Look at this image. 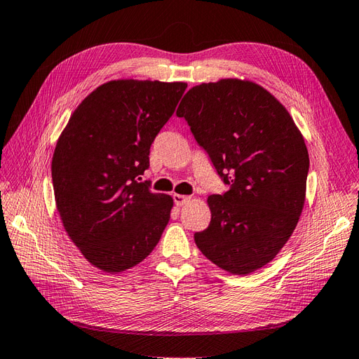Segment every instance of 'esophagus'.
<instances>
[{"mask_svg": "<svg viewBox=\"0 0 359 359\" xmlns=\"http://www.w3.org/2000/svg\"><path fill=\"white\" fill-rule=\"evenodd\" d=\"M172 198H173V202H175V205H178V207H182L184 203L190 201V196H186V195H177V193H175V195H173Z\"/></svg>", "mask_w": 359, "mask_h": 359, "instance_id": "obj_1", "label": "esophagus"}]
</instances>
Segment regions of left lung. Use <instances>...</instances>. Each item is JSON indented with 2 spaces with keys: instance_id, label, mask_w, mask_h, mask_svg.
<instances>
[{
  "instance_id": "1",
  "label": "left lung",
  "mask_w": 359,
  "mask_h": 359,
  "mask_svg": "<svg viewBox=\"0 0 359 359\" xmlns=\"http://www.w3.org/2000/svg\"><path fill=\"white\" fill-rule=\"evenodd\" d=\"M224 184L208 196L211 222L195 232L216 266L248 275L272 261L297 225L309 169L302 134L263 87L241 80L199 84L177 110Z\"/></svg>"
}]
</instances>
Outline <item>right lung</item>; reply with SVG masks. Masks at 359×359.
I'll use <instances>...</instances> for the list:
<instances>
[{"instance_id": "add662e5", "label": "right lung", "mask_w": 359, "mask_h": 359, "mask_svg": "<svg viewBox=\"0 0 359 359\" xmlns=\"http://www.w3.org/2000/svg\"><path fill=\"white\" fill-rule=\"evenodd\" d=\"M186 87L105 83L79 105L57 142L51 164L57 210L76 248L104 272L139 264L168 225L172 198L152 193L140 177Z\"/></svg>"}]
</instances>
